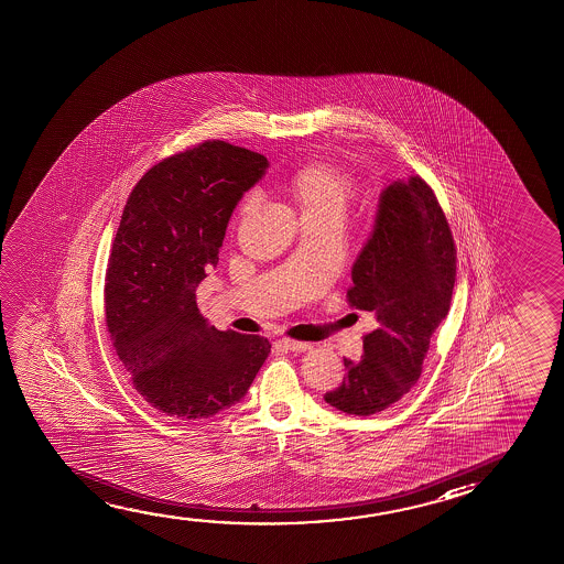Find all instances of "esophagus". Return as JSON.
Instances as JSON below:
<instances>
[{
    "label": "esophagus",
    "instance_id": "34e87169",
    "mask_svg": "<svg viewBox=\"0 0 564 564\" xmlns=\"http://www.w3.org/2000/svg\"><path fill=\"white\" fill-rule=\"evenodd\" d=\"M279 345H281L283 349H286V351L293 352L308 351V349L312 347L311 344H304V341H294V339H286V337L279 339Z\"/></svg>",
    "mask_w": 564,
    "mask_h": 564
}]
</instances>
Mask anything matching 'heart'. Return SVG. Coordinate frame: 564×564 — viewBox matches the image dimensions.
<instances>
[{"label": "heart", "mask_w": 564, "mask_h": 564, "mask_svg": "<svg viewBox=\"0 0 564 564\" xmlns=\"http://www.w3.org/2000/svg\"><path fill=\"white\" fill-rule=\"evenodd\" d=\"M281 188L299 205L303 220H341L349 207L355 184L351 174L326 161H308L294 166L281 180ZM253 196L242 197L238 217L252 212Z\"/></svg>", "instance_id": "heart-1"}]
</instances>
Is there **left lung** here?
<instances>
[{
  "label": "left lung",
  "mask_w": 564,
  "mask_h": 564,
  "mask_svg": "<svg viewBox=\"0 0 564 564\" xmlns=\"http://www.w3.org/2000/svg\"><path fill=\"white\" fill-rule=\"evenodd\" d=\"M347 301L375 314L362 359H345L339 388L326 403L349 415L392 408L423 372L434 329L446 318L456 281V246L433 189L421 176L380 194L375 229L352 263Z\"/></svg>",
  "instance_id": "1"
}]
</instances>
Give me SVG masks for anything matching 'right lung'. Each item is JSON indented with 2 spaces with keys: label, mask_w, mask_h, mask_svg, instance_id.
I'll return each instance as SVG.
<instances>
[{
  "label": "right lung",
  "mask_w": 564,
  "mask_h": 564,
  "mask_svg": "<svg viewBox=\"0 0 564 564\" xmlns=\"http://www.w3.org/2000/svg\"><path fill=\"white\" fill-rule=\"evenodd\" d=\"M265 169L260 153L205 141L145 172L123 207L105 283L108 332L135 390L166 416L229 409L270 355L265 337L219 332L196 303L230 215Z\"/></svg>",
  "instance_id": "obj_1"
}]
</instances>
